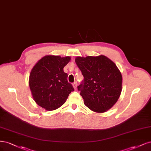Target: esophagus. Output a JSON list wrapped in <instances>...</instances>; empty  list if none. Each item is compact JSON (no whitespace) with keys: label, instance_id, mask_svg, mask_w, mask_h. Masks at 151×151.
I'll return each mask as SVG.
<instances>
[{"label":"esophagus","instance_id":"34e87169","mask_svg":"<svg viewBox=\"0 0 151 151\" xmlns=\"http://www.w3.org/2000/svg\"><path fill=\"white\" fill-rule=\"evenodd\" d=\"M73 85V88L75 90H76V86H77V83L76 82H75L73 83L72 84Z\"/></svg>","mask_w":151,"mask_h":151}]
</instances>
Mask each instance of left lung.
Returning a JSON list of instances; mask_svg holds the SVG:
<instances>
[{"mask_svg":"<svg viewBox=\"0 0 151 151\" xmlns=\"http://www.w3.org/2000/svg\"><path fill=\"white\" fill-rule=\"evenodd\" d=\"M75 62L84 77L78 86L84 104L91 110L104 113L119 99L122 76L115 63L104 55L77 56Z\"/></svg>","mask_w":151,"mask_h":151,"instance_id":"left-lung-1","label":"left lung"}]
</instances>
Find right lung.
Listing matches in <instances>:
<instances>
[{"label": "right lung", "mask_w": 151, "mask_h": 151, "mask_svg": "<svg viewBox=\"0 0 151 151\" xmlns=\"http://www.w3.org/2000/svg\"><path fill=\"white\" fill-rule=\"evenodd\" d=\"M71 57L46 55L32 68L29 85L36 103L46 110L51 111L64 104L74 88L63 71Z\"/></svg>", "instance_id": "add662e5"}]
</instances>
